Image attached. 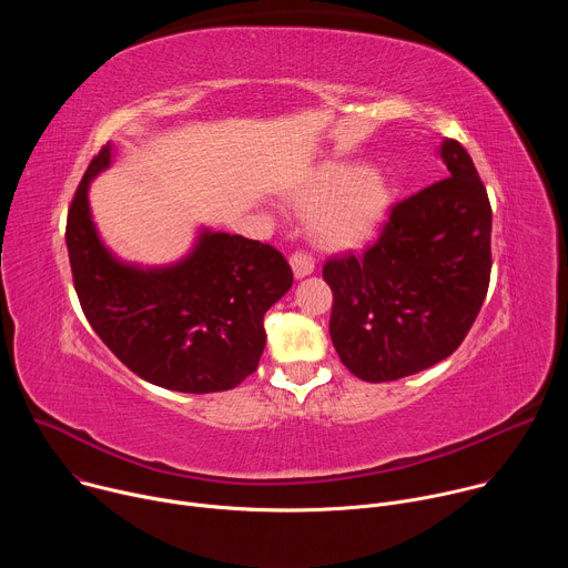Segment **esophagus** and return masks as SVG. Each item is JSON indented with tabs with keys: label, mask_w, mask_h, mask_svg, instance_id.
Masks as SVG:
<instances>
[{
	"label": "esophagus",
	"mask_w": 568,
	"mask_h": 568,
	"mask_svg": "<svg viewBox=\"0 0 568 568\" xmlns=\"http://www.w3.org/2000/svg\"><path fill=\"white\" fill-rule=\"evenodd\" d=\"M290 265H292V272H294V276H296V278H305V276H310V274L314 272V258H312V256H307L305 252H296V254H292Z\"/></svg>",
	"instance_id": "1"
}]
</instances>
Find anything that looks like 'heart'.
<instances>
[{"label":"heart","instance_id":"heart-1","mask_svg":"<svg viewBox=\"0 0 568 568\" xmlns=\"http://www.w3.org/2000/svg\"><path fill=\"white\" fill-rule=\"evenodd\" d=\"M303 209H314L310 226L326 247L346 250L368 240L390 204L386 175L375 166H351L346 161L321 164L294 193Z\"/></svg>","mask_w":568,"mask_h":568}]
</instances>
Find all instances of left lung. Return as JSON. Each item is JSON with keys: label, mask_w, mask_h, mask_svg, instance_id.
I'll use <instances>...</instances> for the list:
<instances>
[{"label": "left lung", "mask_w": 568, "mask_h": 568, "mask_svg": "<svg viewBox=\"0 0 568 568\" xmlns=\"http://www.w3.org/2000/svg\"><path fill=\"white\" fill-rule=\"evenodd\" d=\"M447 178L402 200L373 247L326 261L331 339L364 382H390L449 357L488 294L493 209L467 150L445 139Z\"/></svg>", "instance_id": "8db88e82"}]
</instances>
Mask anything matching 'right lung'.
<instances>
[{
	"instance_id": "add662e5",
	"label": "right lung",
	"mask_w": 568,
	"mask_h": 568,
	"mask_svg": "<svg viewBox=\"0 0 568 568\" xmlns=\"http://www.w3.org/2000/svg\"><path fill=\"white\" fill-rule=\"evenodd\" d=\"M103 145L67 215L73 287L90 326L141 379L180 393H215L252 375L265 351V312L292 287L281 252L202 229L189 256L166 267L119 261L99 237L90 184L110 169Z\"/></svg>"
}]
</instances>
